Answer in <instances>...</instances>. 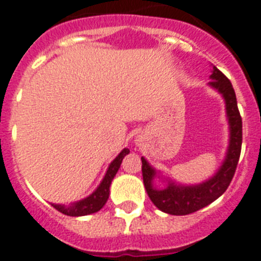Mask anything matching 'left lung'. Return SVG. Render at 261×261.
<instances>
[{"label":"left lung","instance_id":"1","mask_svg":"<svg viewBox=\"0 0 261 261\" xmlns=\"http://www.w3.org/2000/svg\"><path fill=\"white\" fill-rule=\"evenodd\" d=\"M210 79V87L218 90L225 98L230 124V144L218 172L202 184L181 185L169 180L167 188L156 189L152 185L156 171L146 159L142 158V173L147 194L159 210L168 214L187 215L212 203L225 193L237 171L242 149V117L238 109L237 96L230 80L217 67H213Z\"/></svg>","mask_w":261,"mask_h":261}]
</instances>
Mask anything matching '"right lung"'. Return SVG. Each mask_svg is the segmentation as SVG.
Listing matches in <instances>:
<instances>
[{
	"label": "right lung",
	"instance_id": "obj_1",
	"mask_svg": "<svg viewBox=\"0 0 261 261\" xmlns=\"http://www.w3.org/2000/svg\"><path fill=\"white\" fill-rule=\"evenodd\" d=\"M128 152H130V149L128 148L122 149L121 153L110 163L108 171H106L105 177L101 181V184L98 185V188H97L89 197L81 199V201H77V202L71 203V205L68 206L55 205V203H52V206L60 213H63V214L65 215H69V217H81V215L93 214V213H97L98 210L102 209L103 205H105L106 201H108L109 198L110 184H112L113 178H114L118 169L121 167V163L122 160H123V158L127 155Z\"/></svg>",
	"mask_w": 261,
	"mask_h": 261
}]
</instances>
